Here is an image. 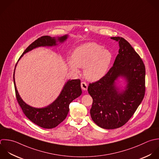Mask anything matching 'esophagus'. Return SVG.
Instances as JSON below:
<instances>
[{
  "mask_svg": "<svg viewBox=\"0 0 159 159\" xmlns=\"http://www.w3.org/2000/svg\"><path fill=\"white\" fill-rule=\"evenodd\" d=\"M81 87L84 90H87L88 88V85L85 82H81Z\"/></svg>",
  "mask_w": 159,
  "mask_h": 159,
  "instance_id": "obj_1",
  "label": "esophagus"
}]
</instances>
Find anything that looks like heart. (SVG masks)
Listing matches in <instances>:
<instances>
[{
  "label": "heart",
  "mask_w": 159,
  "mask_h": 159,
  "mask_svg": "<svg viewBox=\"0 0 159 159\" xmlns=\"http://www.w3.org/2000/svg\"><path fill=\"white\" fill-rule=\"evenodd\" d=\"M112 60V54L107 49L95 43H87L76 48L69 61L70 69L78 72L79 67H84L85 78L96 81L107 73Z\"/></svg>",
  "instance_id": "1"
}]
</instances>
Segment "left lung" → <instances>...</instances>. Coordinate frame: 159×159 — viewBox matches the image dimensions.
<instances>
[{"instance_id": "8db88e82", "label": "left lung", "mask_w": 159, "mask_h": 159, "mask_svg": "<svg viewBox=\"0 0 159 159\" xmlns=\"http://www.w3.org/2000/svg\"><path fill=\"white\" fill-rule=\"evenodd\" d=\"M119 42V54L113 66L99 80L90 83L89 93L93 98L90 115L100 128L113 129L125 125L142 102L146 90L144 64L131 45L123 38L111 37ZM121 76L128 84L119 92L115 80Z\"/></svg>"}]
</instances>
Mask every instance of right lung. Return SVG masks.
I'll return each instance as SVG.
<instances>
[{
    "mask_svg": "<svg viewBox=\"0 0 159 159\" xmlns=\"http://www.w3.org/2000/svg\"><path fill=\"white\" fill-rule=\"evenodd\" d=\"M67 35H64L59 37L57 38V40L61 43L64 42L67 38ZM54 45H56V39L55 38H52L49 36H43L33 42L25 50L20 58H21L25 53L37 47L52 46ZM14 72L13 82L15 95L20 107L25 116L31 121L43 128L52 129L62 122L67 117L69 113L70 103L82 93L80 80L79 79L71 80H69L65 84L61 94L52 103L43 108H33L26 104L20 97L15 83Z\"/></svg>",
    "mask_w": 159,
    "mask_h": 159,
    "instance_id": "right-lung-1",
    "label": "right lung"
}]
</instances>
